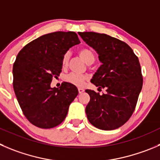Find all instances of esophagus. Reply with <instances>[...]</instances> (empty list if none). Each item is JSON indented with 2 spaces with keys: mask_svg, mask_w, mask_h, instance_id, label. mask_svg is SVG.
<instances>
[{
  "mask_svg": "<svg viewBox=\"0 0 160 160\" xmlns=\"http://www.w3.org/2000/svg\"><path fill=\"white\" fill-rule=\"evenodd\" d=\"M78 92H79V93H80V94L82 93V92H84V89H83L82 88H78Z\"/></svg>",
  "mask_w": 160,
  "mask_h": 160,
  "instance_id": "34e87169",
  "label": "esophagus"
}]
</instances>
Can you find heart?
Wrapping results in <instances>:
<instances>
[{
  "label": "heart",
  "mask_w": 160,
  "mask_h": 160,
  "mask_svg": "<svg viewBox=\"0 0 160 160\" xmlns=\"http://www.w3.org/2000/svg\"><path fill=\"white\" fill-rule=\"evenodd\" d=\"M78 54L82 59L86 62V63H92L95 60V55H94L93 52L88 48H82L78 51ZM68 60H69V53H65L63 55V58H62V66L63 68L67 67L68 63ZM88 78L86 75H81V74H77L71 73L67 75L65 77V81L67 82H69L71 84L74 85L76 86H84L86 82L87 81Z\"/></svg>",
  "instance_id": "obj_1"
}]
</instances>
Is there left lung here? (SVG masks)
I'll use <instances>...</instances> for the list:
<instances>
[{"label":"left lung","instance_id":"left-lung-1","mask_svg":"<svg viewBox=\"0 0 160 160\" xmlns=\"http://www.w3.org/2000/svg\"><path fill=\"white\" fill-rule=\"evenodd\" d=\"M78 34L95 49L102 63L91 82L106 89L102 95L86 90L90 97L86 108L88 120L100 130H115L130 118L142 89L139 60L127 43L105 33L78 32Z\"/></svg>","mask_w":160,"mask_h":160}]
</instances>
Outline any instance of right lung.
I'll use <instances>...</instances> for the list:
<instances>
[{
	"label": "right lung",
	"mask_w": 160,
	"mask_h": 160,
	"mask_svg": "<svg viewBox=\"0 0 160 160\" xmlns=\"http://www.w3.org/2000/svg\"><path fill=\"white\" fill-rule=\"evenodd\" d=\"M79 43L74 32H53L32 41L17 55L12 71L15 93L26 118L39 128L60 125L78 94L71 83L52 88L51 82L60 76L63 55Z\"/></svg>",
	"instance_id": "1"
}]
</instances>
